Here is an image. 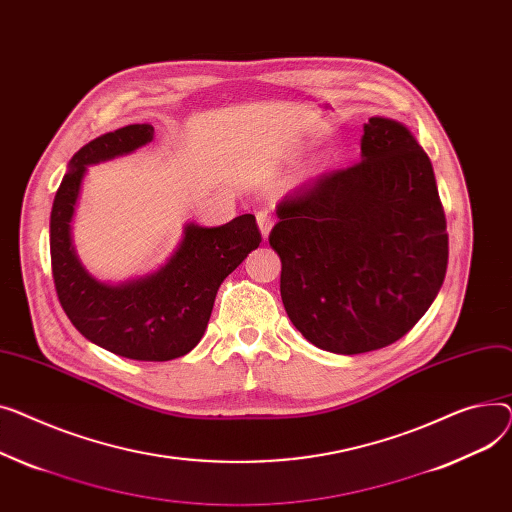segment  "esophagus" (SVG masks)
Segmentation results:
<instances>
[{
  "instance_id": "34e87169",
  "label": "esophagus",
  "mask_w": 512,
  "mask_h": 512,
  "mask_svg": "<svg viewBox=\"0 0 512 512\" xmlns=\"http://www.w3.org/2000/svg\"><path fill=\"white\" fill-rule=\"evenodd\" d=\"M256 221H258V229H260L262 239H266L268 233H270V229H273V223H275L273 215H270L268 210H260V213L256 215Z\"/></svg>"
}]
</instances>
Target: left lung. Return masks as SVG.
Here are the masks:
<instances>
[{
  "label": "left lung",
  "mask_w": 512,
  "mask_h": 512,
  "mask_svg": "<svg viewBox=\"0 0 512 512\" xmlns=\"http://www.w3.org/2000/svg\"><path fill=\"white\" fill-rule=\"evenodd\" d=\"M277 217L268 244L285 312L324 351L399 341L442 287L448 235L434 169L397 119L370 117L362 161L291 190Z\"/></svg>",
  "instance_id": "left-lung-1"
}]
</instances>
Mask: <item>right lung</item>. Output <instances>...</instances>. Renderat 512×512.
Returning a JSON list of instances; mask_svg holds the SVG:
<instances>
[{
	"instance_id": "add662e5",
	"label": "right lung",
	"mask_w": 512,
	"mask_h": 512,
	"mask_svg": "<svg viewBox=\"0 0 512 512\" xmlns=\"http://www.w3.org/2000/svg\"><path fill=\"white\" fill-rule=\"evenodd\" d=\"M153 138V126L132 124L78 150L53 200L49 246L59 304L82 337L138 362H169L200 343L221 283L262 239L254 215L221 227L186 223L182 242L155 273L122 283L90 275L72 242L86 167L130 155Z\"/></svg>"
}]
</instances>
